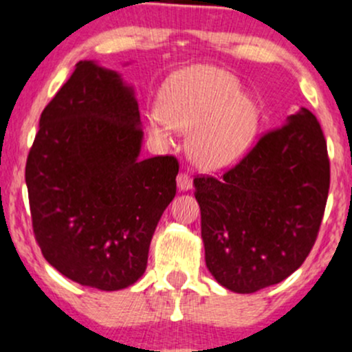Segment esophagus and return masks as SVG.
Listing matches in <instances>:
<instances>
[{
  "mask_svg": "<svg viewBox=\"0 0 352 352\" xmlns=\"http://www.w3.org/2000/svg\"><path fill=\"white\" fill-rule=\"evenodd\" d=\"M177 188H179L181 191H188L192 188V177L188 175L186 171H183L177 175Z\"/></svg>",
  "mask_w": 352,
  "mask_h": 352,
  "instance_id": "1",
  "label": "esophagus"
}]
</instances>
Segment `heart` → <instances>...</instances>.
<instances>
[{"mask_svg":"<svg viewBox=\"0 0 352 352\" xmlns=\"http://www.w3.org/2000/svg\"><path fill=\"white\" fill-rule=\"evenodd\" d=\"M240 89L235 75L217 67L177 72L162 85L149 131L160 139H168L171 127L192 131V161L205 169L228 168L250 149L260 124L258 104Z\"/></svg>","mask_w":352,"mask_h":352,"instance_id":"1","label":"heart"}]
</instances>
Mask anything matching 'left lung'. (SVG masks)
<instances>
[{"label":"left lung","mask_w":352,"mask_h":352,"mask_svg":"<svg viewBox=\"0 0 352 352\" xmlns=\"http://www.w3.org/2000/svg\"><path fill=\"white\" fill-rule=\"evenodd\" d=\"M329 183L326 138L307 109L223 176H196L206 267L218 283L252 294L294 274L317 240Z\"/></svg>","instance_id":"left-lung-1"}]
</instances>
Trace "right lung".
Here are the masks:
<instances>
[{"label":"right lung","instance_id":"right-lung-1","mask_svg":"<svg viewBox=\"0 0 352 352\" xmlns=\"http://www.w3.org/2000/svg\"><path fill=\"white\" fill-rule=\"evenodd\" d=\"M141 141L132 90L89 60L41 112L25 168L33 235L45 260L70 280L119 290L144 274L179 162L139 160Z\"/></svg>","mask_w":352,"mask_h":352}]
</instances>
